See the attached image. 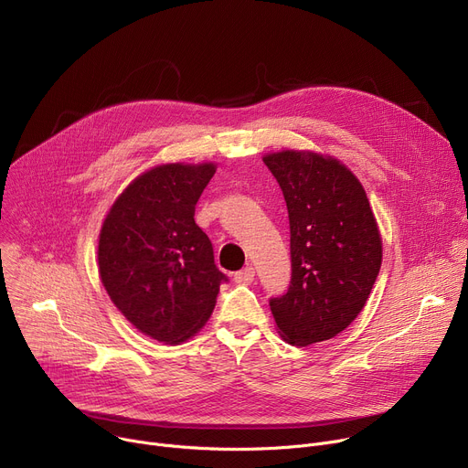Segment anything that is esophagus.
<instances>
[{"mask_svg":"<svg viewBox=\"0 0 468 468\" xmlns=\"http://www.w3.org/2000/svg\"><path fill=\"white\" fill-rule=\"evenodd\" d=\"M254 278H256V271L252 265H248L242 271L235 272V282H239V284H250V282H254Z\"/></svg>","mask_w":468,"mask_h":468,"instance_id":"1","label":"esophagus"}]
</instances>
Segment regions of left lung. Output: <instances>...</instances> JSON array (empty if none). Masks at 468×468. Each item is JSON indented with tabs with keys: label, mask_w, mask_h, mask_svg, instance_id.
I'll return each mask as SVG.
<instances>
[{
	"label": "left lung",
	"mask_w": 468,
	"mask_h": 468,
	"mask_svg": "<svg viewBox=\"0 0 468 468\" xmlns=\"http://www.w3.org/2000/svg\"><path fill=\"white\" fill-rule=\"evenodd\" d=\"M263 162L290 216L292 282L269 301L280 336L308 346L345 331L382 265V237L357 176L333 155L280 150Z\"/></svg>",
	"instance_id": "1"
}]
</instances>
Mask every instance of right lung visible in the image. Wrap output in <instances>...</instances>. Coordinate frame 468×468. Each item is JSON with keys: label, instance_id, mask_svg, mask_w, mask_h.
<instances>
[{"label": "right lung", "instance_id": "right-lung-1", "mask_svg": "<svg viewBox=\"0 0 468 468\" xmlns=\"http://www.w3.org/2000/svg\"><path fill=\"white\" fill-rule=\"evenodd\" d=\"M216 164H164L111 205L100 233L101 282L143 335L180 345L210 318L226 274L194 214Z\"/></svg>", "mask_w": 468, "mask_h": 468}]
</instances>
